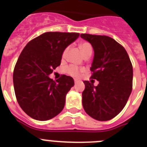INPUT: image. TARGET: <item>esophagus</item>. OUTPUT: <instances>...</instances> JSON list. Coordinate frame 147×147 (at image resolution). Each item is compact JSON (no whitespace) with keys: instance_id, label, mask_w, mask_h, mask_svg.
Instances as JSON below:
<instances>
[{"instance_id":"1","label":"esophagus","mask_w":147,"mask_h":147,"mask_svg":"<svg viewBox=\"0 0 147 147\" xmlns=\"http://www.w3.org/2000/svg\"><path fill=\"white\" fill-rule=\"evenodd\" d=\"M78 82H79V80H76V79H74V82H75V84H76V83H77Z\"/></svg>"}]
</instances>
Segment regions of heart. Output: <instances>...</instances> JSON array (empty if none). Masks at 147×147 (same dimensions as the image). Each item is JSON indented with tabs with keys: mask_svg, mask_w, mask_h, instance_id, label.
<instances>
[{
	"mask_svg": "<svg viewBox=\"0 0 147 147\" xmlns=\"http://www.w3.org/2000/svg\"><path fill=\"white\" fill-rule=\"evenodd\" d=\"M80 48L81 49L82 52L84 55H87L88 54H92V46L88 42H83L80 44ZM67 51V48H66L62 53V57L64 58L65 57ZM66 74L71 76H74V77H78L82 74L85 69L82 67H79L74 65H70L67 67H65V69Z\"/></svg>",
	"mask_w": 147,
	"mask_h": 147,
	"instance_id": "heart-1",
	"label": "heart"
}]
</instances>
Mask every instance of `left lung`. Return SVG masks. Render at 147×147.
<instances>
[{"instance_id":"left-lung-1","label":"left lung","mask_w":147,"mask_h":147,"mask_svg":"<svg viewBox=\"0 0 147 147\" xmlns=\"http://www.w3.org/2000/svg\"><path fill=\"white\" fill-rule=\"evenodd\" d=\"M80 37L93 46L90 78L99 82L94 86L92 81H84L83 107L96 120H110L125 107L132 92V62L125 49L108 36L81 34Z\"/></svg>"}]
</instances>
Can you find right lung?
Masks as SVG:
<instances>
[{
	"instance_id": "right-lung-1",
	"label": "right lung",
	"mask_w": 147,
	"mask_h": 147,
	"mask_svg": "<svg viewBox=\"0 0 147 147\" xmlns=\"http://www.w3.org/2000/svg\"><path fill=\"white\" fill-rule=\"evenodd\" d=\"M79 33L45 32L27 43L13 72L17 101L30 117L47 121L63 110L67 92L74 85L73 78L62 75L49 78L60 65L62 53L79 37Z\"/></svg>"
}]
</instances>
